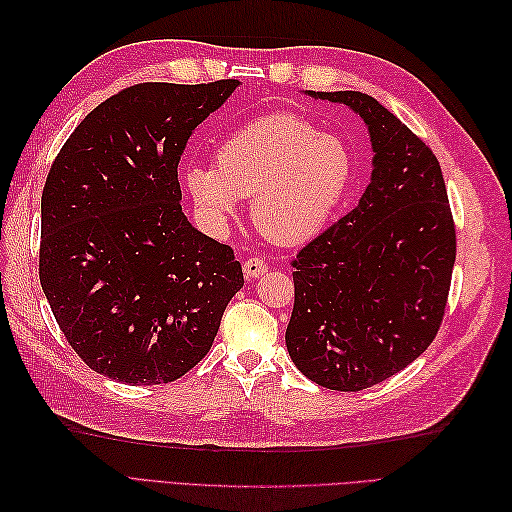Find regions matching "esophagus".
<instances>
[{
    "instance_id": "esophagus-1",
    "label": "esophagus",
    "mask_w": 512,
    "mask_h": 512,
    "mask_svg": "<svg viewBox=\"0 0 512 512\" xmlns=\"http://www.w3.org/2000/svg\"><path fill=\"white\" fill-rule=\"evenodd\" d=\"M267 262L265 260H260V258H247L245 262H243V273H245V277L247 280H256V277H260L262 273H267Z\"/></svg>"
}]
</instances>
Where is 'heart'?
Segmentation results:
<instances>
[{
	"label": "heart",
	"instance_id": "heart-1",
	"mask_svg": "<svg viewBox=\"0 0 512 512\" xmlns=\"http://www.w3.org/2000/svg\"><path fill=\"white\" fill-rule=\"evenodd\" d=\"M354 181V158L339 136L277 113L228 136L213 166H190L185 185L211 224H224L237 198L250 200L262 237L280 245L314 239L342 207Z\"/></svg>",
	"mask_w": 512,
	"mask_h": 512
}]
</instances>
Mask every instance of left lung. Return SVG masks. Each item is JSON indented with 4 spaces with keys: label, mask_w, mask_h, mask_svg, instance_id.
Segmentation results:
<instances>
[{
    "label": "left lung",
    "mask_w": 512,
    "mask_h": 512,
    "mask_svg": "<svg viewBox=\"0 0 512 512\" xmlns=\"http://www.w3.org/2000/svg\"><path fill=\"white\" fill-rule=\"evenodd\" d=\"M367 123L371 183L359 205L292 258V363L331 391L395 376L436 339L457 256L440 162L406 123L361 91H312Z\"/></svg>",
    "instance_id": "8db88e82"
}]
</instances>
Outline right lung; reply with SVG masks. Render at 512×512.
Listing matches in <instances>:
<instances>
[{"label":"right lung","instance_id":"right-lung-1","mask_svg":"<svg viewBox=\"0 0 512 512\" xmlns=\"http://www.w3.org/2000/svg\"><path fill=\"white\" fill-rule=\"evenodd\" d=\"M237 79L138 83L98 104L42 190L40 284L72 350L123 384H166L205 359L243 286L230 245L181 211L192 130Z\"/></svg>","mask_w":512,"mask_h":512}]
</instances>
